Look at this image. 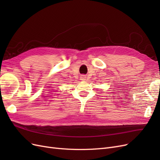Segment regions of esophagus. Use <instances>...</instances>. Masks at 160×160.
I'll return each mask as SVG.
<instances>
[{"label": "esophagus", "mask_w": 160, "mask_h": 160, "mask_svg": "<svg viewBox=\"0 0 160 160\" xmlns=\"http://www.w3.org/2000/svg\"><path fill=\"white\" fill-rule=\"evenodd\" d=\"M87 76L85 75H82L81 76V80H82V81H85L86 80V78H87V77H86Z\"/></svg>", "instance_id": "esophagus-1"}]
</instances>
